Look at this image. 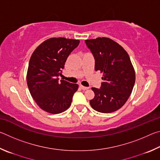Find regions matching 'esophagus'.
Returning a JSON list of instances; mask_svg holds the SVG:
<instances>
[{
	"instance_id": "esophagus-1",
	"label": "esophagus",
	"mask_w": 160,
	"mask_h": 160,
	"mask_svg": "<svg viewBox=\"0 0 160 160\" xmlns=\"http://www.w3.org/2000/svg\"><path fill=\"white\" fill-rule=\"evenodd\" d=\"M80 88L82 89V90H88L89 88H88V87H85V86H82V85H80Z\"/></svg>"
}]
</instances>
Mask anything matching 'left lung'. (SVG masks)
<instances>
[{"label": "left lung", "instance_id": "left-lung-1", "mask_svg": "<svg viewBox=\"0 0 160 160\" xmlns=\"http://www.w3.org/2000/svg\"><path fill=\"white\" fill-rule=\"evenodd\" d=\"M85 42L95 61L94 70L104 73L100 88H92L94 97L90 101L91 107L101 113L117 111L128 100L135 81L128 54L109 38L99 37Z\"/></svg>", "mask_w": 160, "mask_h": 160}]
</instances>
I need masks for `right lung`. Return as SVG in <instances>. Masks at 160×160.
<instances>
[{
	"label": "right lung",
	"mask_w": 160,
	"mask_h": 160,
	"mask_svg": "<svg viewBox=\"0 0 160 160\" xmlns=\"http://www.w3.org/2000/svg\"><path fill=\"white\" fill-rule=\"evenodd\" d=\"M80 41L66 38H51L38 47L30 58L27 81L32 97L42 109L50 113L67 110L78 84L59 80L70 53Z\"/></svg>",
	"instance_id": "obj_1"
}]
</instances>
